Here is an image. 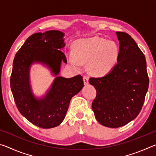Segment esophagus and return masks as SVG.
I'll use <instances>...</instances> for the list:
<instances>
[{"label":"esophagus","instance_id":"1","mask_svg":"<svg viewBox=\"0 0 156 156\" xmlns=\"http://www.w3.org/2000/svg\"><path fill=\"white\" fill-rule=\"evenodd\" d=\"M83 80H84V83L85 85L89 84V79L87 77V76H83Z\"/></svg>","mask_w":156,"mask_h":156}]
</instances>
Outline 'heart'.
<instances>
[{
	"label": "heart",
	"mask_w": 156,
	"mask_h": 156,
	"mask_svg": "<svg viewBox=\"0 0 156 156\" xmlns=\"http://www.w3.org/2000/svg\"><path fill=\"white\" fill-rule=\"evenodd\" d=\"M120 50L115 42L95 36L75 42L73 54L69 55V61L79 69L88 62V70L92 75L100 76L112 69L118 62Z\"/></svg>",
	"instance_id": "1"
}]
</instances>
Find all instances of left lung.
Masks as SVG:
<instances>
[{
	"instance_id": "8db88e82",
	"label": "left lung",
	"mask_w": 156,
	"mask_h": 156,
	"mask_svg": "<svg viewBox=\"0 0 156 156\" xmlns=\"http://www.w3.org/2000/svg\"><path fill=\"white\" fill-rule=\"evenodd\" d=\"M120 44L118 62L102 77L89 79L96 89L92 102L95 117L102 125L118 128L138 116L149 87L147 62L135 41L117 31Z\"/></svg>"
}]
</instances>
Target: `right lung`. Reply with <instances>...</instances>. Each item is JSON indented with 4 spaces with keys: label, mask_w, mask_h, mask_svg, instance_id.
Instances as JSON below:
<instances>
[{
    "label": "right lung",
    "mask_w": 156,
    "mask_h": 156,
    "mask_svg": "<svg viewBox=\"0 0 156 156\" xmlns=\"http://www.w3.org/2000/svg\"><path fill=\"white\" fill-rule=\"evenodd\" d=\"M64 34L51 30L30 36L14 57L10 87L18 111L34 125L43 129L58 126L65 118L72 98L84 86L82 76L71 78L56 77L48 93L36 99L31 93L29 73L31 65L41 62L54 75L60 72V64L67 60L61 50L65 47Z\"/></svg>",
    "instance_id": "obj_1"
}]
</instances>
